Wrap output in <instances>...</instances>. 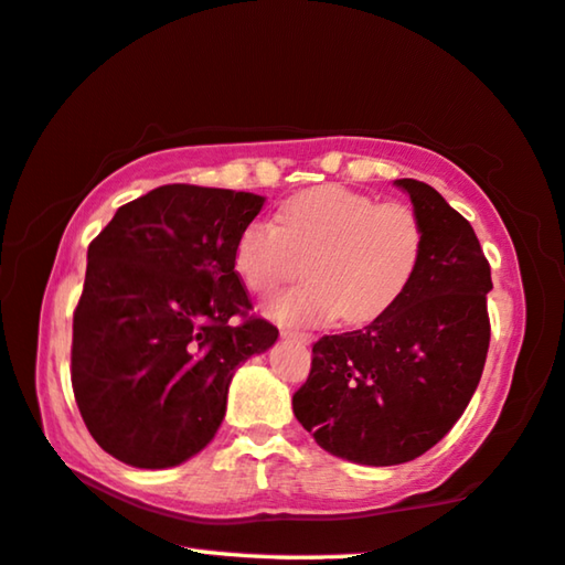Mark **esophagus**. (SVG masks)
I'll list each match as a JSON object with an SVG mask.
<instances>
[{
  "instance_id": "1",
  "label": "esophagus",
  "mask_w": 565,
  "mask_h": 565,
  "mask_svg": "<svg viewBox=\"0 0 565 565\" xmlns=\"http://www.w3.org/2000/svg\"><path fill=\"white\" fill-rule=\"evenodd\" d=\"M281 337H284V339H294V342H299V344H309V342H311V334H303V331L284 329Z\"/></svg>"
}]
</instances>
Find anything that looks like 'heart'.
Masks as SVG:
<instances>
[{
  "label": "heart",
  "instance_id": "obj_1",
  "mask_svg": "<svg viewBox=\"0 0 565 565\" xmlns=\"http://www.w3.org/2000/svg\"><path fill=\"white\" fill-rule=\"evenodd\" d=\"M425 254L417 213L342 185H317L281 205L279 223L256 218L234 248L238 279L271 297L301 274L307 281L271 301L284 327L372 324L405 297Z\"/></svg>",
  "mask_w": 565,
  "mask_h": 565
}]
</instances>
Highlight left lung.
I'll return each instance as SVG.
<instances>
[{
  "label": "left lung",
  "mask_w": 565,
  "mask_h": 565,
  "mask_svg": "<svg viewBox=\"0 0 565 565\" xmlns=\"http://www.w3.org/2000/svg\"><path fill=\"white\" fill-rule=\"evenodd\" d=\"M425 231L409 289L387 315L321 337L294 415L337 458L387 468L419 458L476 395L490 344V264L468 221L433 185L395 181Z\"/></svg>",
  "instance_id": "1"
}]
</instances>
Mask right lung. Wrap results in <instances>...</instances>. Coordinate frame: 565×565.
Here are the masks:
<instances>
[{"instance_id":"1","label":"right lung","mask_w":565,"mask_h":565,"mask_svg":"<svg viewBox=\"0 0 565 565\" xmlns=\"http://www.w3.org/2000/svg\"><path fill=\"white\" fill-rule=\"evenodd\" d=\"M264 195L160 185L120 205L87 248L73 321V390L89 435L142 470L199 455L226 415L238 364L274 347L234 248Z\"/></svg>"}]
</instances>
